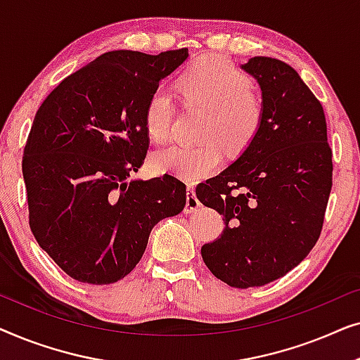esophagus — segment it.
I'll use <instances>...</instances> for the list:
<instances>
[{
	"label": "esophagus",
	"mask_w": 360,
	"mask_h": 360,
	"mask_svg": "<svg viewBox=\"0 0 360 360\" xmlns=\"http://www.w3.org/2000/svg\"><path fill=\"white\" fill-rule=\"evenodd\" d=\"M186 190H188V193H186V205H185L184 211L186 214H191L200 208V201H198V198H196L193 186L188 185V188H186Z\"/></svg>",
	"instance_id": "1"
}]
</instances>
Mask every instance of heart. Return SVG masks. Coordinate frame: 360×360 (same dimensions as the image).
I'll list each match as a JSON object with an SVG mask.
<instances>
[{"mask_svg": "<svg viewBox=\"0 0 360 360\" xmlns=\"http://www.w3.org/2000/svg\"><path fill=\"white\" fill-rule=\"evenodd\" d=\"M176 88L186 103L206 106L196 144H174L152 155V167L196 181L216 172L224 149L239 154L257 137L264 122V100L252 88V80L224 57L210 56L186 68ZM175 103L169 91H152L144 110V126L150 141L165 142L170 137ZM217 139L214 140V137Z\"/></svg>", "mask_w": 360, "mask_h": 360, "instance_id": "heart-1", "label": "heart"}]
</instances>
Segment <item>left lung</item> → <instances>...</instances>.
<instances>
[{
	"label": "left lung",
	"instance_id": "8db88e82",
	"mask_svg": "<svg viewBox=\"0 0 360 360\" xmlns=\"http://www.w3.org/2000/svg\"><path fill=\"white\" fill-rule=\"evenodd\" d=\"M264 122L252 144L196 196L226 228L201 248L206 267L229 287H262L302 262L321 234L333 186V152L321 103L288 63L252 57Z\"/></svg>",
	"mask_w": 360,
	"mask_h": 360
}]
</instances>
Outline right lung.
<instances>
[{
  "label": "right lung",
  "instance_id": "right-lung-1",
  "mask_svg": "<svg viewBox=\"0 0 360 360\" xmlns=\"http://www.w3.org/2000/svg\"><path fill=\"white\" fill-rule=\"evenodd\" d=\"M186 58L188 49L106 52L58 83L36 112L22 155L29 226L78 282L124 278L152 228L185 208L186 186L175 176H129L149 149L146 103Z\"/></svg>",
  "mask_w": 360,
  "mask_h": 360
}]
</instances>
